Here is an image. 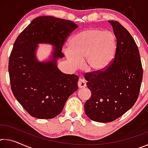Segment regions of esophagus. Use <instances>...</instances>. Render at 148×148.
<instances>
[{"mask_svg":"<svg viewBox=\"0 0 148 148\" xmlns=\"http://www.w3.org/2000/svg\"><path fill=\"white\" fill-rule=\"evenodd\" d=\"M77 86H78L79 88H85L86 87V82L85 81L84 79L79 78L77 82Z\"/></svg>","mask_w":148,"mask_h":148,"instance_id":"1","label":"esophagus"}]
</instances>
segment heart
<instances>
[{
	"label": "heart",
	"mask_w": 148,
	"mask_h": 148,
	"mask_svg": "<svg viewBox=\"0 0 148 148\" xmlns=\"http://www.w3.org/2000/svg\"><path fill=\"white\" fill-rule=\"evenodd\" d=\"M69 45V48L64 50V53L72 66L79 68L85 59L89 71L99 72L114 59L117 39L111 31L89 29L72 36Z\"/></svg>",
	"instance_id": "b5f03b06"
}]
</instances>
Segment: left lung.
Listing matches in <instances>:
<instances>
[{"mask_svg": "<svg viewBox=\"0 0 148 148\" xmlns=\"http://www.w3.org/2000/svg\"><path fill=\"white\" fill-rule=\"evenodd\" d=\"M117 39L113 62L104 71L85 74L91 97L84 105L92 121L108 123L133 106L138 97L143 76L137 45L129 32L117 21H108Z\"/></svg>", "mask_w": 148, "mask_h": 148, "instance_id": "8db88e82", "label": "left lung"}]
</instances>
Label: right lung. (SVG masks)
Instances as JSON below:
<instances>
[{"label": "right lung", "instance_id": "1", "mask_svg": "<svg viewBox=\"0 0 148 148\" xmlns=\"http://www.w3.org/2000/svg\"><path fill=\"white\" fill-rule=\"evenodd\" d=\"M77 27L69 20L40 16L17 36L9 59L11 88L31 116L51 119L58 116L69 97L78 89L79 77L62 73L57 67V60L64 56L61 51L65 40ZM39 43L54 46L47 61L37 59Z\"/></svg>", "mask_w": 148, "mask_h": 148}]
</instances>
